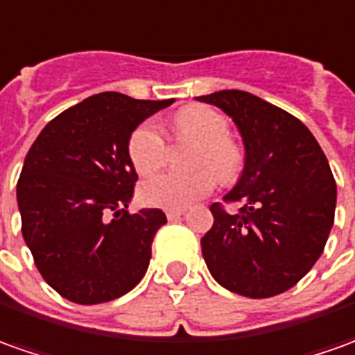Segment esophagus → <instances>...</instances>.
<instances>
[{
  "instance_id": "1",
  "label": "esophagus",
  "mask_w": 355,
  "mask_h": 355,
  "mask_svg": "<svg viewBox=\"0 0 355 355\" xmlns=\"http://www.w3.org/2000/svg\"><path fill=\"white\" fill-rule=\"evenodd\" d=\"M184 216V209H168L167 211V218L171 219V221H175V219H180Z\"/></svg>"
}]
</instances>
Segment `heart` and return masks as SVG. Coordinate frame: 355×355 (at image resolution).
I'll return each mask as SVG.
<instances>
[{"mask_svg":"<svg viewBox=\"0 0 355 355\" xmlns=\"http://www.w3.org/2000/svg\"><path fill=\"white\" fill-rule=\"evenodd\" d=\"M173 134L180 141L198 144L190 175L165 173L147 178L139 187V198L146 206L165 209H187L214 190L216 175L221 182H233L245 167L243 149L229 137L227 118L209 107L182 108L173 118ZM168 155L167 139L155 122H144L132 132L128 157L137 175H151L165 165ZM206 166V169H202ZM210 171H208L207 168Z\"/></svg>","mask_w":355,"mask_h":355,"instance_id":"b5f03b06","label":"heart"}]
</instances>
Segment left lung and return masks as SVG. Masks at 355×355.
<instances>
[{"label":"left lung","instance_id":"8db88e82","mask_svg":"<svg viewBox=\"0 0 355 355\" xmlns=\"http://www.w3.org/2000/svg\"><path fill=\"white\" fill-rule=\"evenodd\" d=\"M237 124L245 168L223 198L239 214L211 204L202 237L209 274L233 293L274 297L293 288L324 250L336 208V182L319 141L301 120L247 91L196 96Z\"/></svg>","mask_w":355,"mask_h":355}]
</instances>
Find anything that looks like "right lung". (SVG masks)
Listing matches in <instances>:
<instances>
[{"label": "right lung", "mask_w": 355, "mask_h": 355, "mask_svg": "<svg viewBox=\"0 0 355 355\" xmlns=\"http://www.w3.org/2000/svg\"><path fill=\"white\" fill-rule=\"evenodd\" d=\"M173 105L107 91L50 120L28 149L17 182L23 239L38 272L62 297L96 305L146 276L151 243L167 216L128 214L137 180L132 132Z\"/></svg>", "instance_id": "obj_1"}]
</instances>
